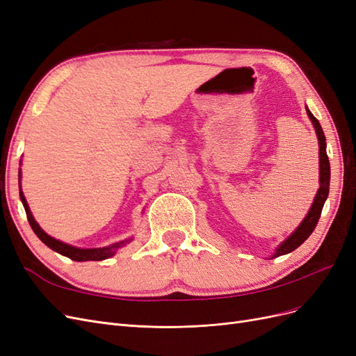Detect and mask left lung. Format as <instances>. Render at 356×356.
I'll use <instances>...</instances> for the list:
<instances>
[{"label":"left lung","instance_id":"left-lung-1","mask_svg":"<svg viewBox=\"0 0 356 356\" xmlns=\"http://www.w3.org/2000/svg\"><path fill=\"white\" fill-rule=\"evenodd\" d=\"M306 113L310 118L312 124H314V127H315V132L318 136V144H319V188L316 191L314 203H312V207H310L309 212L306 213L303 221L298 224V227L293 233H291L282 243H279L276 246V250L270 255V258H276V257L293 252L309 238L312 232H314L316 227L322 208H324V203H325V200L328 197V193H330V160L327 156L325 135H324V131H322L319 122L315 118V115L312 114L310 110L307 108V105H306Z\"/></svg>","mask_w":356,"mask_h":356}]
</instances>
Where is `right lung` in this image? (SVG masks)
Returning a JSON list of instances; mask_svg holds the SVG:
<instances>
[{"label": "right lung", "mask_w": 356, "mask_h": 356, "mask_svg": "<svg viewBox=\"0 0 356 356\" xmlns=\"http://www.w3.org/2000/svg\"><path fill=\"white\" fill-rule=\"evenodd\" d=\"M20 178H22V172L19 170V196H20V200H22V203H24L28 221L31 224L32 230H34V233L38 236V239L44 245H47L50 250L56 251L58 254H60L63 257H68L74 261H101V260H106V258H111L113 255H115V252L118 250H120V248H123L127 243L132 242L134 238H129V239H124V241H120V242L111 243L110 246L79 248V246H72V245H68L65 242L51 238L50 234H47L44 230L40 227V224L35 221L34 215H32V212L29 209V204H28L24 191H22V186H20Z\"/></svg>", "instance_id": "add662e5"}]
</instances>
